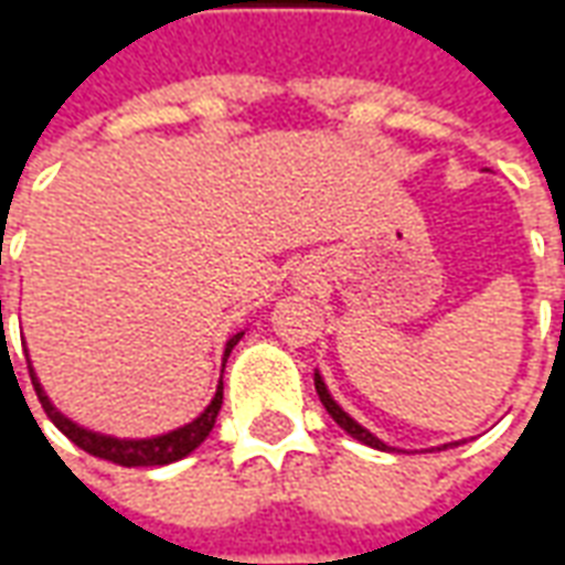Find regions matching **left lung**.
Instances as JSON below:
<instances>
[{"mask_svg": "<svg viewBox=\"0 0 565 565\" xmlns=\"http://www.w3.org/2000/svg\"><path fill=\"white\" fill-rule=\"evenodd\" d=\"M315 391H318L320 403H323V408H327V412H330L332 420H335V424L342 426V429H344V433H348V436L356 438V441H363V445H369V448H379V450H396V448H391V445H387V441H381L379 436H372V433H369L366 426H360V424H356L354 417L348 415V412H344L342 405H339V403H335V399H332V393L327 391V384H323V379H320V372H315ZM454 445H460V441H448V445H441V448H438V450L454 448ZM433 450H436V448H433Z\"/></svg>", "mask_w": 565, "mask_h": 565, "instance_id": "1", "label": "left lung"}]
</instances>
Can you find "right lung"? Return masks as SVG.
<instances>
[{"instance_id": "add662e5", "label": "right lung", "mask_w": 565, "mask_h": 565, "mask_svg": "<svg viewBox=\"0 0 565 565\" xmlns=\"http://www.w3.org/2000/svg\"><path fill=\"white\" fill-rule=\"evenodd\" d=\"M0 323H2V299H0ZM242 335H245V332H235L233 339L226 342V348H223V366H226V356L233 354V348L238 344ZM30 379L35 393H39V403H42L44 415L54 420L56 429H60L63 436L72 438L81 450H87V454L99 457V460L117 462V466H166V462L184 460L186 454H193V450L209 438V433L214 429V420H217V412H221V405H223V381H217V393H214V399H211L209 408H205L196 420L178 426V429H172V433H162V436L117 438V436H105V433H93V429H87V426L75 424L72 417L63 415V412L47 399L42 381L35 379V369H32V363H30Z\"/></svg>"}]
</instances>
